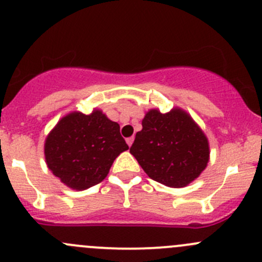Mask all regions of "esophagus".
I'll use <instances>...</instances> for the list:
<instances>
[{
  "mask_svg": "<svg viewBox=\"0 0 262 262\" xmlns=\"http://www.w3.org/2000/svg\"><path fill=\"white\" fill-rule=\"evenodd\" d=\"M126 142H127L128 146H131L132 142H134V137H128V139H126Z\"/></svg>",
  "mask_w": 262,
  "mask_h": 262,
  "instance_id": "34e87169",
  "label": "esophagus"
}]
</instances>
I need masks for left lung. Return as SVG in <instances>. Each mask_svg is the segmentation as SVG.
Returning <instances> with one entry per match:
<instances>
[{"label": "left lung", "instance_id": "1", "mask_svg": "<svg viewBox=\"0 0 262 262\" xmlns=\"http://www.w3.org/2000/svg\"><path fill=\"white\" fill-rule=\"evenodd\" d=\"M130 152L151 179L166 187L183 188L207 168L209 142L184 110L177 107L166 113L150 110Z\"/></svg>", "mask_w": 262, "mask_h": 262}]
</instances>
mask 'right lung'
Wrapping results in <instances>:
<instances>
[{"instance_id":"right-lung-1","label":"right lung","mask_w":262,"mask_h":262,"mask_svg":"<svg viewBox=\"0 0 262 262\" xmlns=\"http://www.w3.org/2000/svg\"><path fill=\"white\" fill-rule=\"evenodd\" d=\"M128 150L120 125L101 110L90 115L71 112L59 120L45 139L48 168L63 184L84 190L101 183L115 159Z\"/></svg>"}]
</instances>
